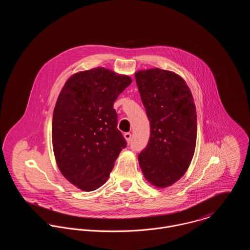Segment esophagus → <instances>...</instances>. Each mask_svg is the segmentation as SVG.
Masks as SVG:
<instances>
[{"label":"esophagus","instance_id":"1","mask_svg":"<svg viewBox=\"0 0 250 250\" xmlns=\"http://www.w3.org/2000/svg\"><path fill=\"white\" fill-rule=\"evenodd\" d=\"M124 138L126 139L127 143H131V141H132V134H131V133H125V134H124Z\"/></svg>","mask_w":250,"mask_h":250}]
</instances>
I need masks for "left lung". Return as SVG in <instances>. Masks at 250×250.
I'll use <instances>...</instances> for the list:
<instances>
[{"mask_svg": "<svg viewBox=\"0 0 250 250\" xmlns=\"http://www.w3.org/2000/svg\"><path fill=\"white\" fill-rule=\"evenodd\" d=\"M150 122V138L139 155L144 177L167 188L187 171L194 154L196 109L186 82L173 72L159 68L135 74Z\"/></svg>", "mask_w": 250, "mask_h": 250, "instance_id": "1", "label": "left lung"}]
</instances>
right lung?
Returning a JSON list of instances; mask_svg holds the SVG:
<instances>
[{
    "mask_svg": "<svg viewBox=\"0 0 250 250\" xmlns=\"http://www.w3.org/2000/svg\"><path fill=\"white\" fill-rule=\"evenodd\" d=\"M131 83L128 76L97 67L74 74L60 93L52 124L54 153L62 175L83 190L103 186L127 146L113 103Z\"/></svg>",
    "mask_w": 250,
    "mask_h": 250,
    "instance_id": "right-lung-1",
    "label": "right lung"
}]
</instances>
